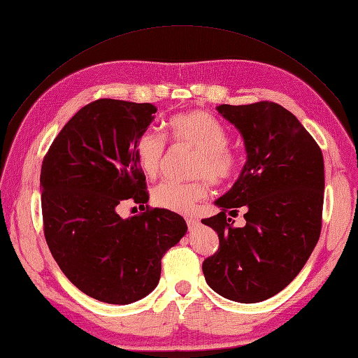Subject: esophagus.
<instances>
[{
    "mask_svg": "<svg viewBox=\"0 0 358 358\" xmlns=\"http://www.w3.org/2000/svg\"><path fill=\"white\" fill-rule=\"evenodd\" d=\"M185 220H187V224H188V229L189 231H196L199 228L200 222L197 219H194V217H187Z\"/></svg>",
    "mask_w": 358,
    "mask_h": 358,
    "instance_id": "esophagus-1",
    "label": "esophagus"
}]
</instances>
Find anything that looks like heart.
<instances>
[{"label":"heart","instance_id":"1","mask_svg":"<svg viewBox=\"0 0 358 358\" xmlns=\"http://www.w3.org/2000/svg\"><path fill=\"white\" fill-rule=\"evenodd\" d=\"M170 132L174 141L197 152L193 164V182H162L153 189V203L167 211L188 214L206 197L205 178L214 185L228 182L238 169L237 153L228 147L229 134L219 120L203 110L180 113L170 120ZM167 141L153 127L145 129L135 141V156L139 169L149 178L159 174Z\"/></svg>","mask_w":358,"mask_h":358}]
</instances>
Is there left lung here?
Returning a JSON list of instances; mask_svg holds the SVG:
<instances>
[{
  "label": "left lung",
  "mask_w": 358,
  "mask_h": 358,
  "mask_svg": "<svg viewBox=\"0 0 358 358\" xmlns=\"http://www.w3.org/2000/svg\"><path fill=\"white\" fill-rule=\"evenodd\" d=\"M238 129L248 159L237 182L215 200L222 211L202 223L220 246L203 261L208 285L226 299L255 303L289 285L317 245L324 206V156L292 112L281 104H220ZM247 208V226L225 217Z\"/></svg>",
  "instance_id": "1"
}]
</instances>
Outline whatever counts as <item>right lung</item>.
<instances>
[{
    "mask_svg": "<svg viewBox=\"0 0 358 358\" xmlns=\"http://www.w3.org/2000/svg\"><path fill=\"white\" fill-rule=\"evenodd\" d=\"M150 103L95 100L51 144L41 170L43 235L60 270L91 298L126 305L159 282L165 252L187 234L162 208L123 219L126 200L144 206L145 176L135 141L155 120Z\"/></svg>",
    "mask_w": 358,
    "mask_h": 358,
    "instance_id": "obj_1",
    "label": "right lung"
}]
</instances>
